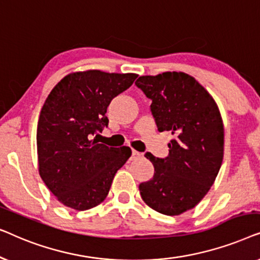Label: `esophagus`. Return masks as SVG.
<instances>
[{
	"instance_id": "34e87169",
	"label": "esophagus",
	"mask_w": 260,
	"mask_h": 260,
	"mask_svg": "<svg viewBox=\"0 0 260 260\" xmlns=\"http://www.w3.org/2000/svg\"><path fill=\"white\" fill-rule=\"evenodd\" d=\"M142 156V154L141 152H138V151H136V150H133L131 151V157H130V159L131 161H135V159H138Z\"/></svg>"
}]
</instances>
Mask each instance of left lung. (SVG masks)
<instances>
[{
	"label": "left lung",
	"mask_w": 260,
	"mask_h": 260,
	"mask_svg": "<svg viewBox=\"0 0 260 260\" xmlns=\"http://www.w3.org/2000/svg\"><path fill=\"white\" fill-rule=\"evenodd\" d=\"M135 84L151 99L159 133L174 136L166 158L145 154L155 173L140 184L141 197L156 212L180 215L204 199L218 175L223 158L221 115L207 90L187 73L142 76Z\"/></svg>",
	"instance_id": "left-lung-1"
}]
</instances>
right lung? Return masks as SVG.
<instances>
[{"mask_svg": "<svg viewBox=\"0 0 260 260\" xmlns=\"http://www.w3.org/2000/svg\"><path fill=\"white\" fill-rule=\"evenodd\" d=\"M136 78L135 73L99 70L74 72L63 77L48 94L37 130L39 173L62 205L86 211L108 197L131 149L109 148L92 136L108 126L109 104Z\"/></svg>", "mask_w": 260, "mask_h": 260, "instance_id": "right-lung-1", "label": "right lung"}]
</instances>
